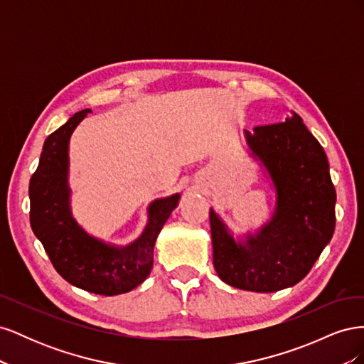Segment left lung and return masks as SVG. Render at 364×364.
<instances>
[{"label":"left lung","mask_w":364,"mask_h":364,"mask_svg":"<svg viewBox=\"0 0 364 364\" xmlns=\"http://www.w3.org/2000/svg\"><path fill=\"white\" fill-rule=\"evenodd\" d=\"M243 134L277 200L269 222L243 237H234L209 209L214 269L235 289L272 293L302 281L331 241L336 188L322 146L296 112L284 123Z\"/></svg>","instance_id":"left-lung-1"}]
</instances>
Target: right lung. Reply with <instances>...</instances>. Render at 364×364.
<instances>
[{"label":"right lung","instance_id":"1","mask_svg":"<svg viewBox=\"0 0 364 364\" xmlns=\"http://www.w3.org/2000/svg\"><path fill=\"white\" fill-rule=\"evenodd\" d=\"M90 112L91 109H83L74 114L43 142L28 186L30 225L65 281L90 293L115 296L134 290L150 274L156 238L181 194L153 200L144 230L126 246L87 234L71 213L68 174L71 135Z\"/></svg>","mask_w":364,"mask_h":364}]
</instances>
